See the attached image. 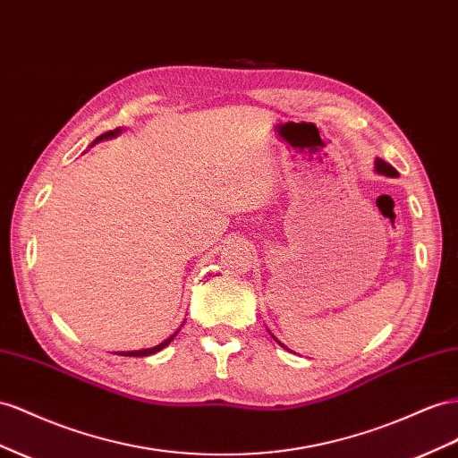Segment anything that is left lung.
Wrapping results in <instances>:
<instances>
[{
    "mask_svg": "<svg viewBox=\"0 0 458 458\" xmlns=\"http://www.w3.org/2000/svg\"><path fill=\"white\" fill-rule=\"evenodd\" d=\"M376 171L377 173H383V175H389V177H397L399 175V173H397V169H394V167H391L389 164H386V162H383V159H376Z\"/></svg>",
    "mask_w": 458,
    "mask_h": 458,
    "instance_id": "left-lung-1",
    "label": "left lung"
}]
</instances>
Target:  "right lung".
I'll use <instances>...</instances> for the list:
<instances>
[{"instance_id":"obj_1","label":"right lung","mask_w":458,"mask_h":458,"mask_svg":"<svg viewBox=\"0 0 458 458\" xmlns=\"http://www.w3.org/2000/svg\"><path fill=\"white\" fill-rule=\"evenodd\" d=\"M119 132V129H115V131H109V132H104V134H100V137H98L94 142H98V140H104V139H109V137H115V134ZM175 335L177 333H173V335L169 337V339H165L164 343H159L157 347H154V349H144V351H134V352H121V356H148V354H154V352H157V351H162L164 347H167V344L175 339Z\"/></svg>"}]
</instances>
